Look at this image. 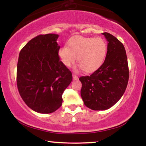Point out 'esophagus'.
Listing matches in <instances>:
<instances>
[{"label": "esophagus", "instance_id": "1", "mask_svg": "<svg viewBox=\"0 0 146 146\" xmlns=\"http://www.w3.org/2000/svg\"><path fill=\"white\" fill-rule=\"evenodd\" d=\"M73 79L74 80H77L78 79V75H76L75 74H73Z\"/></svg>", "mask_w": 146, "mask_h": 146}]
</instances>
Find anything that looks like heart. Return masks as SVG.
<instances>
[{
  "instance_id": "1",
  "label": "heart",
  "mask_w": 146,
  "mask_h": 146,
  "mask_svg": "<svg viewBox=\"0 0 146 146\" xmlns=\"http://www.w3.org/2000/svg\"><path fill=\"white\" fill-rule=\"evenodd\" d=\"M107 52L106 42L102 38L76 36L68 42V46L60 48L58 54L66 66H71L77 62L76 69L86 72L97 70L104 61Z\"/></svg>"
}]
</instances>
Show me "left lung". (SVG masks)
I'll return each mask as SVG.
<instances>
[{
  "label": "left lung",
  "instance_id": "obj_1",
  "mask_svg": "<svg viewBox=\"0 0 146 146\" xmlns=\"http://www.w3.org/2000/svg\"><path fill=\"white\" fill-rule=\"evenodd\" d=\"M102 34L108 41L104 62L90 75L79 78L84 103L94 110H106L115 105L124 93L129 79L128 59L123 44L109 33Z\"/></svg>",
  "mask_w": 146,
  "mask_h": 146
}]
</instances>
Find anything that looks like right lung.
<instances>
[{
  "instance_id": "add662e5",
  "label": "right lung",
  "mask_w": 146,
  "mask_h": 146,
  "mask_svg": "<svg viewBox=\"0 0 146 146\" xmlns=\"http://www.w3.org/2000/svg\"><path fill=\"white\" fill-rule=\"evenodd\" d=\"M58 34L39 35L20 52L16 82L22 99L31 109L51 113L62 104V95L73 80L60 60Z\"/></svg>"
}]
</instances>
